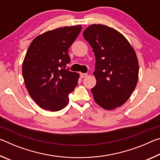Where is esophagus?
<instances>
[{"label": "esophagus", "mask_w": 160, "mask_h": 160, "mask_svg": "<svg viewBox=\"0 0 160 160\" xmlns=\"http://www.w3.org/2000/svg\"><path fill=\"white\" fill-rule=\"evenodd\" d=\"M80 77L82 78H85V77L87 76V75H88V74H87V73H80Z\"/></svg>", "instance_id": "esophagus-1"}]
</instances>
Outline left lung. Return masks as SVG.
<instances>
[{
  "label": "left lung",
  "instance_id": "8db88e82",
  "mask_svg": "<svg viewBox=\"0 0 160 160\" xmlns=\"http://www.w3.org/2000/svg\"><path fill=\"white\" fill-rule=\"evenodd\" d=\"M83 37L96 59L97 84L91 89L94 101L107 110L121 106L137 85L139 65L134 49L123 34L106 25L89 26Z\"/></svg>",
  "mask_w": 160,
  "mask_h": 160
}]
</instances>
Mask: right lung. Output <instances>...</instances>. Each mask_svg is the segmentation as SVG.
I'll return each mask as SVG.
<instances>
[{
    "label": "right lung",
    "mask_w": 160,
    "mask_h": 160,
    "mask_svg": "<svg viewBox=\"0 0 160 160\" xmlns=\"http://www.w3.org/2000/svg\"><path fill=\"white\" fill-rule=\"evenodd\" d=\"M82 29L80 25L64 27L37 37L29 45L22 64L25 86L32 99L51 112L61 110L78 82L71 72L68 48Z\"/></svg>",
    "instance_id": "1"
}]
</instances>
